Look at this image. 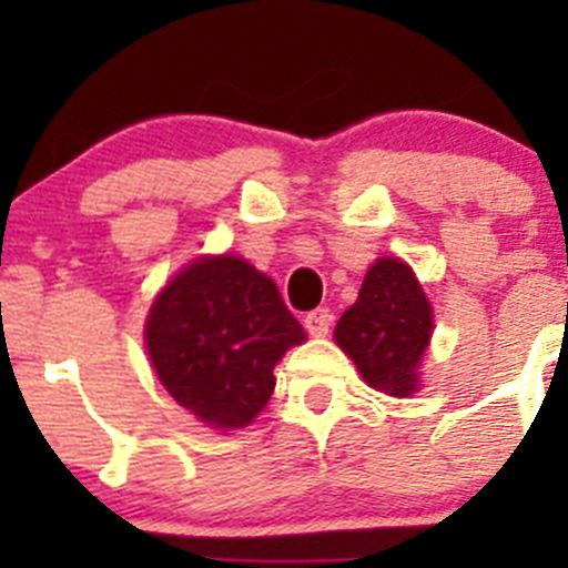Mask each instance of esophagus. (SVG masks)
Wrapping results in <instances>:
<instances>
[{
  "instance_id": "1",
  "label": "esophagus",
  "mask_w": 568,
  "mask_h": 568,
  "mask_svg": "<svg viewBox=\"0 0 568 568\" xmlns=\"http://www.w3.org/2000/svg\"><path fill=\"white\" fill-rule=\"evenodd\" d=\"M329 324H332V313L326 311V307H318V311L307 313V316H305V329L311 332L313 337H326V332H329Z\"/></svg>"
}]
</instances>
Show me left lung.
<instances>
[{
  "label": "left lung",
  "instance_id": "1",
  "mask_svg": "<svg viewBox=\"0 0 568 568\" xmlns=\"http://www.w3.org/2000/svg\"><path fill=\"white\" fill-rule=\"evenodd\" d=\"M434 313L415 272L398 257L368 268L357 302L335 326V343L374 390L406 398L420 387V359L432 341Z\"/></svg>",
  "mask_w": 568,
  "mask_h": 568
}]
</instances>
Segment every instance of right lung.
<instances>
[{"label": "right lung", "instance_id": "1", "mask_svg": "<svg viewBox=\"0 0 568 568\" xmlns=\"http://www.w3.org/2000/svg\"><path fill=\"white\" fill-rule=\"evenodd\" d=\"M153 371L200 423L233 432L274 393V365L305 329L274 280L236 255L200 257L178 272L145 321Z\"/></svg>", "mask_w": 568, "mask_h": 568}]
</instances>
